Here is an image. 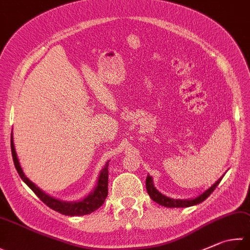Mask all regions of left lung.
<instances>
[{
  "label": "left lung",
  "mask_w": 250,
  "mask_h": 250,
  "mask_svg": "<svg viewBox=\"0 0 250 250\" xmlns=\"http://www.w3.org/2000/svg\"><path fill=\"white\" fill-rule=\"evenodd\" d=\"M224 175L221 176L218 181H216L212 186L209 187L206 191L202 192L198 197L192 199H173L169 198V197H167L162 195L157 188L153 185V181L152 177L148 175L147 178H146V188H147V191L153 201L157 202V204L161 205L163 207H167V208H186V207H191L195 205H198L200 202L206 200L208 197L210 196L211 192H213V190L216 188V186L219 185V183L222 180Z\"/></svg>",
  "instance_id": "1"
}]
</instances>
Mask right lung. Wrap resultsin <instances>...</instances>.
Listing matches in <instances>:
<instances>
[{"label":"right lung","instance_id":"1","mask_svg":"<svg viewBox=\"0 0 250 250\" xmlns=\"http://www.w3.org/2000/svg\"><path fill=\"white\" fill-rule=\"evenodd\" d=\"M11 148L13 161L14 164H15V167L18 174H20L21 178L29 186L30 189L39 197L40 200L43 201L52 210H54L56 212L64 215H84L93 212V211H96L104 204V200L107 196V181H109V178H107L109 177V169H107V167H109V161L106 162L104 167L101 169L95 189H93L87 197H84L83 199L79 201L69 202L56 199L54 197H51L48 194H45V192L42 191V189H40L39 187H37V185H35L29 178L26 177L21 169L20 161H18L17 154L15 151V146H14L13 141V134L11 135Z\"/></svg>","mask_w":250,"mask_h":250}]
</instances>
